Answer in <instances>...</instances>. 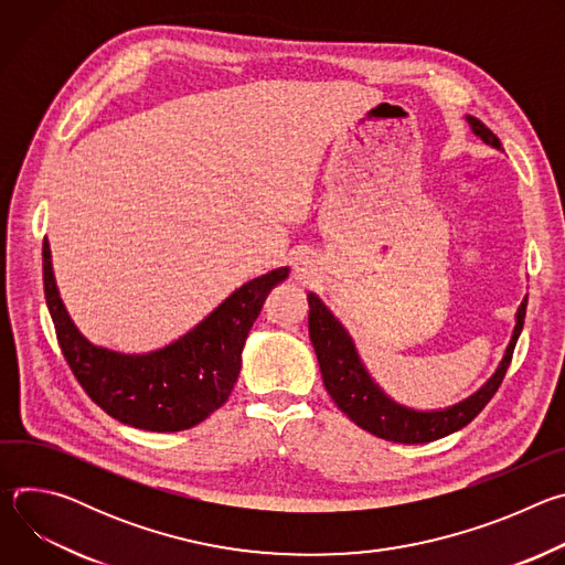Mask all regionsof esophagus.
<instances>
[{"mask_svg": "<svg viewBox=\"0 0 565 565\" xmlns=\"http://www.w3.org/2000/svg\"><path fill=\"white\" fill-rule=\"evenodd\" d=\"M295 279H299L301 284H310V281H312V270H310V266L303 264V262H299V264L295 266Z\"/></svg>", "mask_w": 565, "mask_h": 565, "instance_id": "1", "label": "esophagus"}]
</instances>
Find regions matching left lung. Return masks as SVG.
Returning a JSON list of instances; mask_svg holds the SVG:
<instances>
[{
    "label": "left lung",
    "mask_w": 565,
    "mask_h": 565,
    "mask_svg": "<svg viewBox=\"0 0 565 565\" xmlns=\"http://www.w3.org/2000/svg\"><path fill=\"white\" fill-rule=\"evenodd\" d=\"M471 131L494 149H501V140L482 125L473 116H465ZM308 333L310 342L319 362L321 380L329 395L333 397L335 405L347 414L360 429L391 440V443H405V445H420L431 443L438 438H445L465 425H469L482 407L488 405L492 395L499 391L505 371L510 366L516 340L523 331V319H525V306L527 295L523 297L519 310H516V324L510 338V344L503 353V360L499 362L492 377L482 384L478 391L467 395L465 399L456 402L451 407L445 409H414L407 405H399L395 402L369 373L366 364L362 362L358 347L349 331L344 329L342 321L329 310V306L321 301L315 292H308Z\"/></svg>",
    "instance_id": "8db88e82"
}]
</instances>
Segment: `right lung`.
<instances>
[{"instance_id": "1", "label": "right lung", "mask_w": 565, "mask_h": 565, "mask_svg": "<svg viewBox=\"0 0 565 565\" xmlns=\"http://www.w3.org/2000/svg\"><path fill=\"white\" fill-rule=\"evenodd\" d=\"M42 259L46 306L73 375L111 418L158 434L196 427L223 405L236 384L241 353L268 292L290 273L277 268L250 279L166 347L122 353L89 342L73 324L55 284L46 238Z\"/></svg>"}]
</instances>
